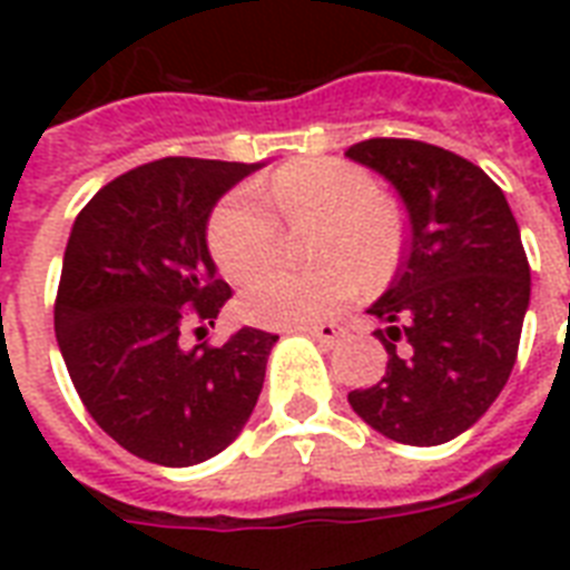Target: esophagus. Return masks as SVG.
Returning <instances> with one entry per match:
<instances>
[{"label": "esophagus", "mask_w": 570, "mask_h": 570, "mask_svg": "<svg viewBox=\"0 0 570 570\" xmlns=\"http://www.w3.org/2000/svg\"><path fill=\"white\" fill-rule=\"evenodd\" d=\"M304 334L316 340V343H322V346H334V343H337V340L346 334V328H343V325H337V322H322V325H311V328H304Z\"/></svg>", "instance_id": "1"}]
</instances>
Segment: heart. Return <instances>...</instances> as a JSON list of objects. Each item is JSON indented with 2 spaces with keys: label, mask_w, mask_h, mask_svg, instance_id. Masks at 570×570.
Returning <instances> with one entry per match:
<instances>
[{
  "label": "heart",
  "mask_w": 570,
  "mask_h": 570,
  "mask_svg": "<svg viewBox=\"0 0 570 570\" xmlns=\"http://www.w3.org/2000/svg\"><path fill=\"white\" fill-rule=\"evenodd\" d=\"M263 195L286 224L316 222L313 250L331 259L316 272H266L239 298V313L268 328H302L348 302L366 281H381L399 259L396 213L379 197L373 177L340 159L284 165ZM209 250L233 284L249 281L275 259L277 218L250 189L227 195L209 218Z\"/></svg>",
  "instance_id": "1"
}]
</instances>
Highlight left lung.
Wrapping results in <instances>:
<instances>
[{
	"instance_id": "8db88e82",
	"label": "left lung",
	"mask_w": 570,
	"mask_h": 570,
	"mask_svg": "<svg viewBox=\"0 0 570 570\" xmlns=\"http://www.w3.org/2000/svg\"><path fill=\"white\" fill-rule=\"evenodd\" d=\"M348 159L379 171L407 213V254L366 313L387 370L348 405L396 443L438 446L468 432L512 375L530 263L503 189L479 165L414 138H370Z\"/></svg>"
}]
</instances>
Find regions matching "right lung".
Masks as SVG:
<instances>
[{"mask_svg": "<svg viewBox=\"0 0 570 570\" xmlns=\"http://www.w3.org/2000/svg\"><path fill=\"white\" fill-rule=\"evenodd\" d=\"M257 165L165 156L106 183L76 215L56 295V337L76 393L138 459L189 468L248 423L277 334L239 328L222 346H183L215 325L230 286L215 275L206 222Z\"/></svg>", "mask_w": 570, "mask_h": 570, "instance_id": "add662e5", "label": "right lung"}]
</instances>
